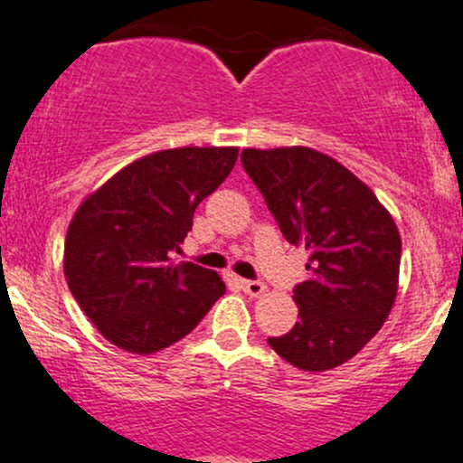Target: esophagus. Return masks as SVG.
I'll return each mask as SVG.
<instances>
[{
	"label": "esophagus",
	"mask_w": 463,
	"mask_h": 463,
	"mask_svg": "<svg viewBox=\"0 0 463 463\" xmlns=\"http://www.w3.org/2000/svg\"><path fill=\"white\" fill-rule=\"evenodd\" d=\"M241 288L245 290L247 295H251V298H260V295L267 290L264 282H260V279H241Z\"/></svg>",
	"instance_id": "34e87169"
}]
</instances>
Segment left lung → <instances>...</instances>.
I'll return each mask as SVG.
<instances>
[{"label":"left lung","mask_w":463,"mask_h":463,"mask_svg":"<svg viewBox=\"0 0 463 463\" xmlns=\"http://www.w3.org/2000/svg\"><path fill=\"white\" fill-rule=\"evenodd\" d=\"M241 159L284 238L310 253L308 279L293 290L298 324L269 345L299 370H332L392 310L402 251L396 222L361 179L313 148H245Z\"/></svg>","instance_id":"obj_1"}]
</instances>
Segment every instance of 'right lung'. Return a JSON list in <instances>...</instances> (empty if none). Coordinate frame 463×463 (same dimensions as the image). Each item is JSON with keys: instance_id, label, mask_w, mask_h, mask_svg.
<instances>
[{"instance_id": "right-lung-1", "label": "right lung", "mask_w": 463, "mask_h": 463, "mask_svg": "<svg viewBox=\"0 0 463 463\" xmlns=\"http://www.w3.org/2000/svg\"><path fill=\"white\" fill-rule=\"evenodd\" d=\"M238 148H170L113 175L82 201L65 238L67 287L100 335L135 354L176 344L225 293L216 271L173 264L196 205L236 164Z\"/></svg>"}]
</instances>
